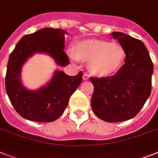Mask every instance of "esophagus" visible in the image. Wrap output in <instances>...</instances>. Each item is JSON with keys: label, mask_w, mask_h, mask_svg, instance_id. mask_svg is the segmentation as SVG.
<instances>
[{"label": "esophagus", "mask_w": 158, "mask_h": 158, "mask_svg": "<svg viewBox=\"0 0 158 158\" xmlns=\"http://www.w3.org/2000/svg\"><path fill=\"white\" fill-rule=\"evenodd\" d=\"M89 79V74H86V73H84V75H83V79H84V80H88Z\"/></svg>", "instance_id": "1"}]
</instances>
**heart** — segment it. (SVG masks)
Returning a JSON list of instances; mask_svg holds the SVG:
<instances>
[{
  "instance_id": "b5f03b06",
  "label": "heart",
  "mask_w": 158,
  "mask_h": 158,
  "mask_svg": "<svg viewBox=\"0 0 158 158\" xmlns=\"http://www.w3.org/2000/svg\"><path fill=\"white\" fill-rule=\"evenodd\" d=\"M74 59L89 61V69L98 76L114 74L122 65L125 58V49L116 43L102 40H87L74 47Z\"/></svg>"
}]
</instances>
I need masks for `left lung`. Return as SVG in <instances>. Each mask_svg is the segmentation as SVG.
<instances>
[{
	"instance_id": "1",
	"label": "left lung",
	"mask_w": 158,
	"mask_h": 158,
	"mask_svg": "<svg viewBox=\"0 0 158 158\" xmlns=\"http://www.w3.org/2000/svg\"><path fill=\"white\" fill-rule=\"evenodd\" d=\"M112 35L125 49V64L111 76L90 77L94 87L92 109L98 117L110 123L130 120L139 112L151 94L153 72L143 42L120 32Z\"/></svg>"
}]
</instances>
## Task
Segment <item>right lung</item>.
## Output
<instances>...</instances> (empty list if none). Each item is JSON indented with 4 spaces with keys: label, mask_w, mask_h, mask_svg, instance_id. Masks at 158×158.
<instances>
[{
    "label": "right lung",
    "mask_w": 158,
    "mask_h": 158,
    "mask_svg": "<svg viewBox=\"0 0 158 158\" xmlns=\"http://www.w3.org/2000/svg\"><path fill=\"white\" fill-rule=\"evenodd\" d=\"M64 33L66 32L61 28H47L27 34L19 41L10 55L6 90L15 110L24 119L36 122H52L58 119L82 82V71L75 76L56 71L47 86L37 91H28L19 80L23 63L36 52L48 53L61 66L69 64L68 56L64 52Z\"/></svg>",
    "instance_id": "obj_1"
}]
</instances>
